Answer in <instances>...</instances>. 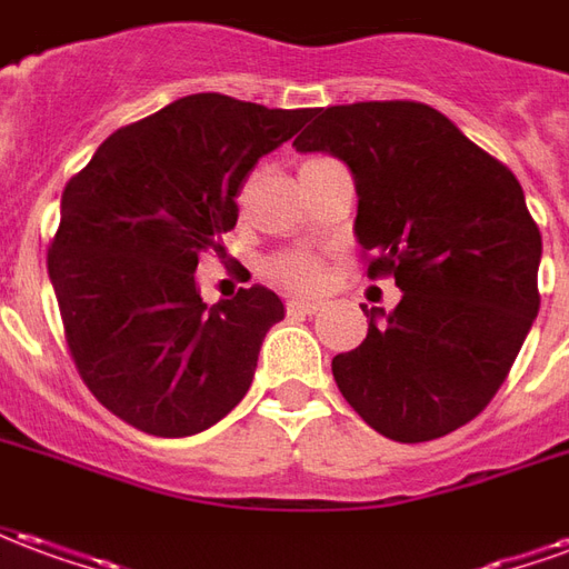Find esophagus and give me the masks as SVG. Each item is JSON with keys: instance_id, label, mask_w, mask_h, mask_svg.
I'll return each mask as SVG.
<instances>
[{"instance_id": "obj_1", "label": "esophagus", "mask_w": 569, "mask_h": 569, "mask_svg": "<svg viewBox=\"0 0 569 569\" xmlns=\"http://www.w3.org/2000/svg\"><path fill=\"white\" fill-rule=\"evenodd\" d=\"M322 308V301H310V298H289L286 301V310L289 313H301V317H310V313H317Z\"/></svg>"}]
</instances>
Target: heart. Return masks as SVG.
I'll return each mask as SVG.
<instances>
[{
    "mask_svg": "<svg viewBox=\"0 0 569 569\" xmlns=\"http://www.w3.org/2000/svg\"><path fill=\"white\" fill-rule=\"evenodd\" d=\"M273 277L283 280L286 286L310 289L322 280V264L310 256H286L273 264Z\"/></svg>",
    "mask_w": 569,
    "mask_h": 569,
    "instance_id": "heart-1",
    "label": "heart"
}]
</instances>
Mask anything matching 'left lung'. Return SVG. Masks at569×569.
Returning a JSON list of instances; mask_svg holds the SVG:
<instances>
[{
    "label": "left lung",
    "mask_w": 569,
    "mask_h": 569,
    "mask_svg": "<svg viewBox=\"0 0 569 569\" xmlns=\"http://www.w3.org/2000/svg\"><path fill=\"white\" fill-rule=\"evenodd\" d=\"M292 146L347 163L369 277L393 273L402 289L390 313L362 305L369 335L332 359L338 390L393 441L469 423L539 313L542 237L521 182L451 118L406 100L317 109Z\"/></svg>",
    "instance_id": "obj_1"
}]
</instances>
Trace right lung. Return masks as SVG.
<instances>
[{"label": "right lung", "mask_w": 569, "mask_h": 569, "mask_svg": "<svg viewBox=\"0 0 569 569\" xmlns=\"http://www.w3.org/2000/svg\"><path fill=\"white\" fill-rule=\"evenodd\" d=\"M308 112L191 93L116 130L69 179L48 277L81 381L130 427L182 439L247 396L283 301L256 283L207 308L198 256L224 252L243 179Z\"/></svg>", "instance_id": "add662e5"}]
</instances>
